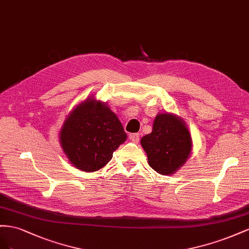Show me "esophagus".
<instances>
[{
  "label": "esophagus",
  "instance_id": "1",
  "mask_svg": "<svg viewBox=\"0 0 249 249\" xmlns=\"http://www.w3.org/2000/svg\"><path fill=\"white\" fill-rule=\"evenodd\" d=\"M129 139L131 142H133V143L138 144L139 141H140V134L139 133H131L129 136Z\"/></svg>",
  "mask_w": 249,
  "mask_h": 249
}]
</instances>
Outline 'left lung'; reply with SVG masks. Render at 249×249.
Here are the masks:
<instances>
[{"mask_svg": "<svg viewBox=\"0 0 249 249\" xmlns=\"http://www.w3.org/2000/svg\"><path fill=\"white\" fill-rule=\"evenodd\" d=\"M148 164L161 175H172L189 160L192 137L184 121L171 112L156 115L151 133L141 139Z\"/></svg>", "mask_w": 249, "mask_h": 249, "instance_id": "1", "label": "left lung"}]
</instances>
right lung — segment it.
<instances>
[{"label": "right lung", "instance_id": "1", "mask_svg": "<svg viewBox=\"0 0 249 249\" xmlns=\"http://www.w3.org/2000/svg\"><path fill=\"white\" fill-rule=\"evenodd\" d=\"M127 139L123 125L106 102L88 97L75 106L59 131L63 153L76 169L96 172L107 165Z\"/></svg>", "mask_w": 249, "mask_h": 249}]
</instances>
